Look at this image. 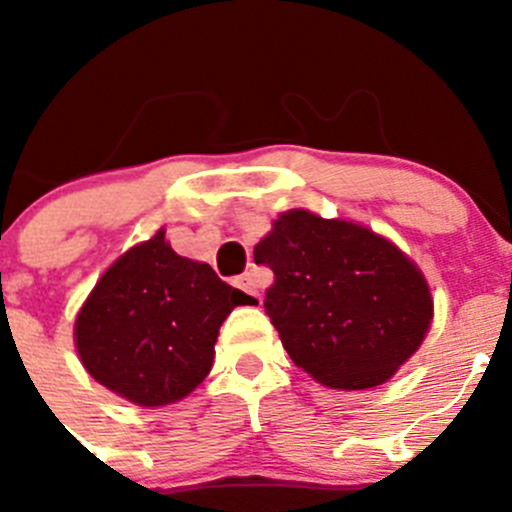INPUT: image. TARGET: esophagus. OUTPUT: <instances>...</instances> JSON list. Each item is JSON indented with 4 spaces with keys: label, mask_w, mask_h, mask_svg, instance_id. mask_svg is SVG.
<instances>
[{
    "label": "esophagus",
    "mask_w": 512,
    "mask_h": 512,
    "mask_svg": "<svg viewBox=\"0 0 512 512\" xmlns=\"http://www.w3.org/2000/svg\"><path fill=\"white\" fill-rule=\"evenodd\" d=\"M235 287L242 289V292H245V294H250L252 302H260L262 304V294H260V285H257L255 272H245V275L235 277Z\"/></svg>",
    "instance_id": "esophagus-1"
}]
</instances>
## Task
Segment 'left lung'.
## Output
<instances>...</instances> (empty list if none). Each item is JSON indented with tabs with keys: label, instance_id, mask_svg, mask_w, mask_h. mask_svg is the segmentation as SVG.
I'll list each match as a JSON object with an SVG mask.
<instances>
[{
	"label": "left lung",
	"instance_id": "1",
	"mask_svg": "<svg viewBox=\"0 0 512 512\" xmlns=\"http://www.w3.org/2000/svg\"><path fill=\"white\" fill-rule=\"evenodd\" d=\"M275 272L265 312L282 347L332 389L384 384L421 347L433 299L396 245L347 220L289 210L255 247Z\"/></svg>",
	"mask_w": 512,
	"mask_h": 512
}]
</instances>
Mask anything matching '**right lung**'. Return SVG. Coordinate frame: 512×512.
<instances>
[{
	"label": "right lung",
	"instance_id": "obj_1",
	"mask_svg": "<svg viewBox=\"0 0 512 512\" xmlns=\"http://www.w3.org/2000/svg\"><path fill=\"white\" fill-rule=\"evenodd\" d=\"M250 294L205 262L170 250L165 232L118 257L76 317L81 364L138 406L188 396L210 374L220 324Z\"/></svg>",
	"mask_w": 512,
	"mask_h": 512
}]
</instances>
